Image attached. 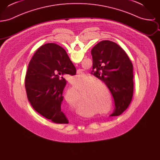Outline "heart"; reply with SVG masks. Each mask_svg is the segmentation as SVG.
Masks as SVG:
<instances>
[{
    "instance_id": "obj_1",
    "label": "heart",
    "mask_w": 160,
    "mask_h": 160,
    "mask_svg": "<svg viewBox=\"0 0 160 160\" xmlns=\"http://www.w3.org/2000/svg\"><path fill=\"white\" fill-rule=\"evenodd\" d=\"M89 78V75L83 72V71L78 72L75 76L73 78V81L76 84H79L83 82L84 80ZM102 85L101 86L100 85ZM85 88H84L83 87ZM83 93L84 95L86 94L88 98L91 101L92 103L93 109L95 111H97V113L100 114H106L109 112L110 110L108 109L109 107V103L108 101V96L106 91L107 89V86L104 82L97 80L92 83L88 84L86 86H82L80 88V91H82L83 88ZM105 88L107 90L106 91L104 88ZM76 95H78V92H75ZM65 99L66 102L68 103L69 106L73 107L76 109L77 111L80 113H83L85 112L84 108L80 104H77L74 106L72 102H71L67 96L65 97Z\"/></svg>"
}]
</instances>
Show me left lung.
<instances>
[{
    "mask_svg": "<svg viewBox=\"0 0 160 160\" xmlns=\"http://www.w3.org/2000/svg\"><path fill=\"white\" fill-rule=\"evenodd\" d=\"M91 54L92 74L104 82L114 98L115 108L110 116L120 115L129 106L133 95L132 64L122 48L111 41L98 42Z\"/></svg>",
    "mask_w": 160,
    "mask_h": 160,
    "instance_id": "8db88e82",
    "label": "left lung"
}]
</instances>
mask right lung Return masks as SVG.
<instances>
[{
	"label": "right lung",
	"mask_w": 160,
	"mask_h": 160,
	"mask_svg": "<svg viewBox=\"0 0 160 160\" xmlns=\"http://www.w3.org/2000/svg\"><path fill=\"white\" fill-rule=\"evenodd\" d=\"M76 73V69L62 47L54 43L41 46L30 61L26 76L27 97L32 107L54 123H68L61 110L67 84L64 77Z\"/></svg>",
	"instance_id": "1"
}]
</instances>
